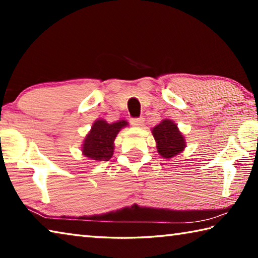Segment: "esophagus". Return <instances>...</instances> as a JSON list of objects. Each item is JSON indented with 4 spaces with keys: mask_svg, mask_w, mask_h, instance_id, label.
Listing matches in <instances>:
<instances>
[{
    "mask_svg": "<svg viewBox=\"0 0 258 258\" xmlns=\"http://www.w3.org/2000/svg\"><path fill=\"white\" fill-rule=\"evenodd\" d=\"M131 124L133 126H137V127H141L145 124V118L143 117H139V118H132L131 119Z\"/></svg>",
    "mask_w": 258,
    "mask_h": 258,
    "instance_id": "esophagus-1",
    "label": "esophagus"
}]
</instances>
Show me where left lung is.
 Instances as JSON below:
<instances>
[{
	"mask_svg": "<svg viewBox=\"0 0 258 258\" xmlns=\"http://www.w3.org/2000/svg\"><path fill=\"white\" fill-rule=\"evenodd\" d=\"M152 134L157 141V149L159 155L164 158H172L184 149V138L178 131L177 125L174 124L172 120L164 119L154 127Z\"/></svg>",
	"mask_w": 258,
	"mask_h": 258,
	"instance_id": "1",
	"label": "left lung"
}]
</instances>
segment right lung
Wrapping results in <instances>:
<instances>
[{
  "instance_id": "add662e5",
  "label": "right lung",
  "mask_w": 258,
  "mask_h": 258,
  "mask_svg": "<svg viewBox=\"0 0 258 258\" xmlns=\"http://www.w3.org/2000/svg\"><path fill=\"white\" fill-rule=\"evenodd\" d=\"M126 125V120L112 124H108L103 119L97 120L83 143V154L92 160L108 161L113 154V140L120 128Z\"/></svg>"
}]
</instances>
